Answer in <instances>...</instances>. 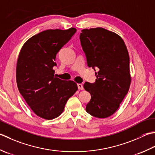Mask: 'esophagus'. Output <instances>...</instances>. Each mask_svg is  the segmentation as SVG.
I'll return each instance as SVG.
<instances>
[{
    "label": "esophagus",
    "instance_id": "esophagus-1",
    "mask_svg": "<svg viewBox=\"0 0 155 155\" xmlns=\"http://www.w3.org/2000/svg\"><path fill=\"white\" fill-rule=\"evenodd\" d=\"M77 86H78V89L79 90H83V85L82 84H77Z\"/></svg>",
    "mask_w": 155,
    "mask_h": 155
}]
</instances>
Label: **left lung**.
<instances>
[{
  "mask_svg": "<svg viewBox=\"0 0 155 155\" xmlns=\"http://www.w3.org/2000/svg\"><path fill=\"white\" fill-rule=\"evenodd\" d=\"M80 39L88 66L97 69L95 83L84 84L91 95L86 111L94 117H108L117 110L130 89L128 50L119 35L102 27L83 29Z\"/></svg>",
  "mask_w": 155,
  "mask_h": 155,
  "instance_id": "left-lung-1",
  "label": "left lung"
}]
</instances>
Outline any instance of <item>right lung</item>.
I'll return each instance as SVG.
<instances>
[{
  "label": "right lung",
  "instance_id": "right-lung-1",
  "mask_svg": "<svg viewBox=\"0 0 155 155\" xmlns=\"http://www.w3.org/2000/svg\"><path fill=\"white\" fill-rule=\"evenodd\" d=\"M77 29H48L23 44L17 59V84L31 110L45 120L61 114L68 99L78 90L77 83L54 76L56 56Z\"/></svg>",
  "mask_w": 155,
  "mask_h": 155
}]
</instances>
